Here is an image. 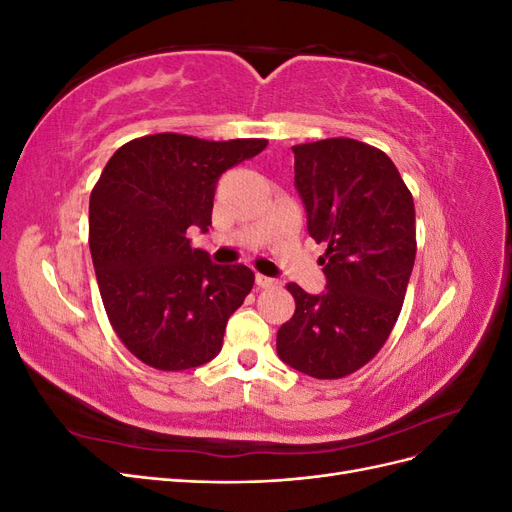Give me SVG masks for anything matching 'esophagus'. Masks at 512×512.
<instances>
[{"label": "esophagus", "instance_id": "esophagus-1", "mask_svg": "<svg viewBox=\"0 0 512 512\" xmlns=\"http://www.w3.org/2000/svg\"><path fill=\"white\" fill-rule=\"evenodd\" d=\"M256 284H258L260 288H275L277 284H280V280H275V277H269V275L256 273Z\"/></svg>", "mask_w": 512, "mask_h": 512}]
</instances>
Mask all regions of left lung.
Segmentation results:
<instances>
[{"mask_svg": "<svg viewBox=\"0 0 512 512\" xmlns=\"http://www.w3.org/2000/svg\"><path fill=\"white\" fill-rule=\"evenodd\" d=\"M292 151L307 232L327 243V290L288 284L297 309L277 331V356L307 376L335 380L374 359L395 327L416 256L414 200L376 147L327 138Z\"/></svg>", "mask_w": 512, "mask_h": 512, "instance_id": "8db88e82", "label": "left lung"}]
</instances>
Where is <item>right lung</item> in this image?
I'll use <instances>...</instances> for the list:
<instances>
[{
	"label": "right lung",
	"mask_w": 512,
	"mask_h": 512,
	"mask_svg": "<svg viewBox=\"0 0 512 512\" xmlns=\"http://www.w3.org/2000/svg\"><path fill=\"white\" fill-rule=\"evenodd\" d=\"M265 147L164 132L134 138L104 166L89 198V250L106 316L136 359L181 371L220 354L254 273L215 265L188 230H209L222 173Z\"/></svg>",
	"instance_id": "right-lung-1"
}]
</instances>
